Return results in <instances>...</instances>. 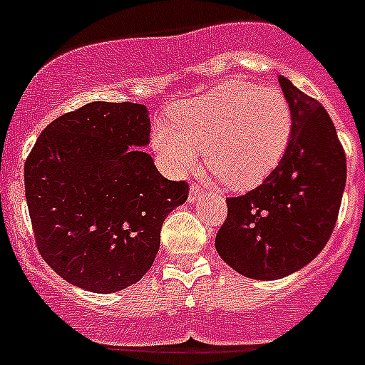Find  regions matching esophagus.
Returning <instances> with one entry per match:
<instances>
[{
	"instance_id": "34e87169",
	"label": "esophagus",
	"mask_w": 365,
	"mask_h": 365,
	"mask_svg": "<svg viewBox=\"0 0 365 365\" xmlns=\"http://www.w3.org/2000/svg\"><path fill=\"white\" fill-rule=\"evenodd\" d=\"M205 186L199 185V182H192V186H190V201H195L199 195H205Z\"/></svg>"
}]
</instances>
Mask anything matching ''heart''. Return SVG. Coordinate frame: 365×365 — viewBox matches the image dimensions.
<instances>
[{
	"mask_svg": "<svg viewBox=\"0 0 365 365\" xmlns=\"http://www.w3.org/2000/svg\"><path fill=\"white\" fill-rule=\"evenodd\" d=\"M292 135L289 100L276 87L227 82L168 113L151 135L155 153L173 173L197 163L234 190L261 185L283 159Z\"/></svg>",
	"mask_w": 365,
	"mask_h": 365,
	"instance_id": "1",
	"label": "heart"
}]
</instances>
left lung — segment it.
<instances>
[{
    "mask_svg": "<svg viewBox=\"0 0 365 365\" xmlns=\"http://www.w3.org/2000/svg\"><path fill=\"white\" fill-rule=\"evenodd\" d=\"M279 86L292 111L283 159L257 188L228 197L215 248L252 279H279L305 267L327 245L346 188V151L329 113L285 76Z\"/></svg>",
    "mask_w": 365,
    "mask_h": 365,
    "instance_id": "obj_1",
    "label": "left lung"
}]
</instances>
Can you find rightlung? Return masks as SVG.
<instances>
[{"label": "right lung", "instance_id": "1", "mask_svg": "<svg viewBox=\"0 0 365 365\" xmlns=\"http://www.w3.org/2000/svg\"><path fill=\"white\" fill-rule=\"evenodd\" d=\"M143 104L91 102L51 122L25 160V197L38 252L91 292L133 285L153 265L166 215L188 199L150 155Z\"/></svg>", "mask_w": 365, "mask_h": 365}]
</instances>
